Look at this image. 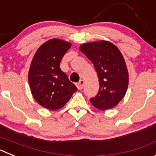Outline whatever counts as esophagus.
Wrapping results in <instances>:
<instances>
[{"label": "esophagus", "instance_id": "esophagus-1", "mask_svg": "<svg viewBox=\"0 0 156 156\" xmlns=\"http://www.w3.org/2000/svg\"><path fill=\"white\" fill-rule=\"evenodd\" d=\"M83 85H84V81L83 80H81L76 84L78 90H82L83 88Z\"/></svg>", "mask_w": 156, "mask_h": 156}]
</instances>
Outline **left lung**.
Wrapping results in <instances>:
<instances>
[{
	"instance_id": "8db88e82",
	"label": "left lung",
	"mask_w": 156,
	"mask_h": 156,
	"mask_svg": "<svg viewBox=\"0 0 156 156\" xmlns=\"http://www.w3.org/2000/svg\"><path fill=\"white\" fill-rule=\"evenodd\" d=\"M80 49L93 63L98 76V93L90 101L103 111L114 108L126 94L129 83L127 68L120 51L105 41L86 43Z\"/></svg>"
}]
</instances>
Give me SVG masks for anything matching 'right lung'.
<instances>
[{"mask_svg": "<svg viewBox=\"0 0 156 156\" xmlns=\"http://www.w3.org/2000/svg\"><path fill=\"white\" fill-rule=\"evenodd\" d=\"M71 44L60 39L44 43L30 64L28 80L34 99L49 110L62 108L77 88L60 69V62Z\"/></svg>", "mask_w": 156, "mask_h": 156, "instance_id": "obj_1", "label": "right lung"}]
</instances>
